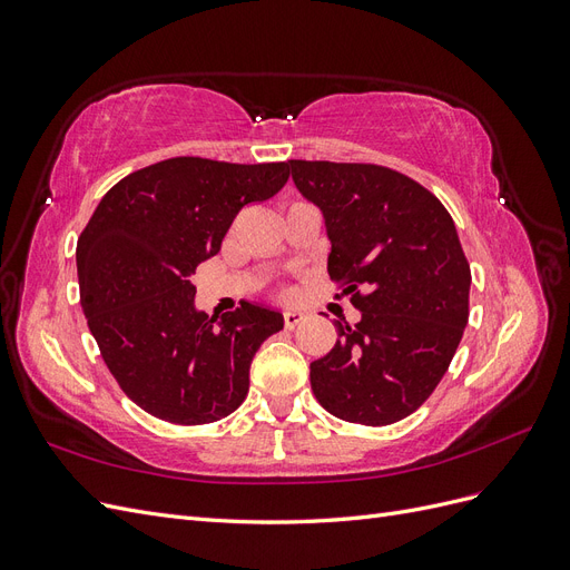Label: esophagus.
<instances>
[{
	"instance_id": "esophagus-1",
	"label": "esophagus",
	"mask_w": 570,
	"mask_h": 570,
	"mask_svg": "<svg viewBox=\"0 0 570 570\" xmlns=\"http://www.w3.org/2000/svg\"><path fill=\"white\" fill-rule=\"evenodd\" d=\"M304 318H306V316H304L302 312H295V308H292V312H285V314H283V321H285L287 331H292V327H297Z\"/></svg>"
}]
</instances>
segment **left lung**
<instances>
[{
    "label": "left lung",
    "mask_w": 570,
    "mask_h": 570,
    "mask_svg": "<svg viewBox=\"0 0 570 570\" xmlns=\"http://www.w3.org/2000/svg\"><path fill=\"white\" fill-rule=\"evenodd\" d=\"M292 180L323 212L327 275L352 295L356 325L312 364L333 416L390 425L416 411L450 368L469 323L471 266L450 212L421 183L377 164L292 159Z\"/></svg>",
    "instance_id": "obj_1"
}]
</instances>
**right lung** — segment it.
<instances>
[{
	"mask_svg": "<svg viewBox=\"0 0 570 570\" xmlns=\"http://www.w3.org/2000/svg\"><path fill=\"white\" fill-rule=\"evenodd\" d=\"M287 178V161L174 157L118 180L82 228V314L120 390L151 416L204 425L245 402L252 358L283 331V316L243 302L209 318L195 308L189 278L220 249L239 209Z\"/></svg>",
	"mask_w": 570,
	"mask_h": 570,
	"instance_id": "right-lung-1",
	"label": "right lung"
}]
</instances>
